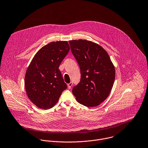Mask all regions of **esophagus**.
<instances>
[{"label": "esophagus", "mask_w": 148, "mask_h": 148, "mask_svg": "<svg viewBox=\"0 0 148 148\" xmlns=\"http://www.w3.org/2000/svg\"><path fill=\"white\" fill-rule=\"evenodd\" d=\"M73 82H70L69 84H68V88H69V89H70L71 88V86H72V85H73Z\"/></svg>", "instance_id": "obj_1"}]
</instances>
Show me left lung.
I'll use <instances>...</instances> for the list:
<instances>
[{"label":"left lung","instance_id":"obj_1","mask_svg":"<svg viewBox=\"0 0 148 148\" xmlns=\"http://www.w3.org/2000/svg\"><path fill=\"white\" fill-rule=\"evenodd\" d=\"M71 51L81 70L80 82L73 88L77 101L86 107L100 105L112 88L115 70L105 49L86 40L69 41Z\"/></svg>","mask_w":148,"mask_h":148}]
</instances>
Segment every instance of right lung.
<instances>
[{
  "label": "right lung",
  "instance_id": "obj_1",
  "mask_svg": "<svg viewBox=\"0 0 148 148\" xmlns=\"http://www.w3.org/2000/svg\"><path fill=\"white\" fill-rule=\"evenodd\" d=\"M69 50L66 41L51 42L32 60L26 72L25 87L29 99L37 107L52 108L67 89L59 67Z\"/></svg>",
  "mask_w": 148,
  "mask_h": 148
}]
</instances>
